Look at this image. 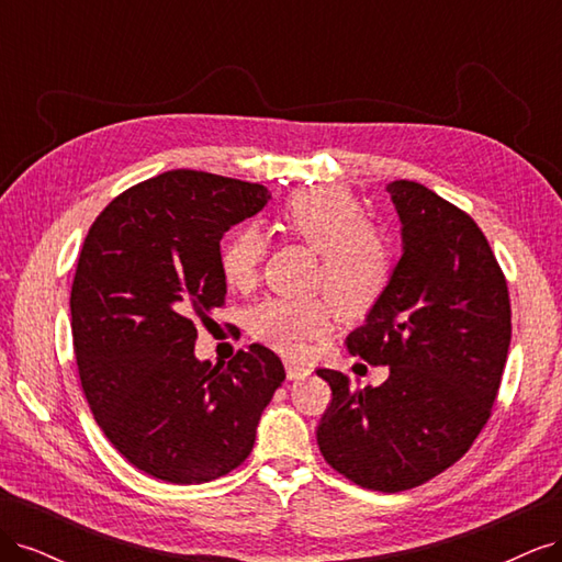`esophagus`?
<instances>
[{"mask_svg":"<svg viewBox=\"0 0 562 562\" xmlns=\"http://www.w3.org/2000/svg\"><path fill=\"white\" fill-rule=\"evenodd\" d=\"M310 372H312L310 366L297 363V361H285V375H288V380H302V378H307Z\"/></svg>","mask_w":562,"mask_h":562,"instance_id":"esophagus-1","label":"esophagus"}]
</instances>
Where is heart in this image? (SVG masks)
Here are the masks:
<instances>
[{
    "instance_id": "b5f03b06",
    "label": "heart",
    "mask_w": 562,
    "mask_h": 562,
    "mask_svg": "<svg viewBox=\"0 0 562 562\" xmlns=\"http://www.w3.org/2000/svg\"><path fill=\"white\" fill-rule=\"evenodd\" d=\"M277 227L318 252L314 283L328 293L267 297L250 310L248 330L271 349L300 356L330 328L335 310L359 316L382 297L394 274V252L386 234L368 223L361 203L337 187H310L288 196ZM262 258V234L250 225L234 229L220 248V274L229 291H250Z\"/></svg>"
}]
</instances>
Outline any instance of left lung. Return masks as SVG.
Returning a JSON list of instances; mask_svg holds the SVG:
<instances>
[{
    "mask_svg": "<svg viewBox=\"0 0 562 562\" xmlns=\"http://www.w3.org/2000/svg\"><path fill=\"white\" fill-rule=\"evenodd\" d=\"M403 255L347 349L389 366L380 386L333 391L316 429L326 462L351 483L403 492L443 473L490 419L512 345L504 271L471 215L413 180L386 184Z\"/></svg>",
    "mask_w": 562,
    "mask_h": 562,
    "instance_id": "left-lung-1",
    "label": "left lung"
}]
</instances>
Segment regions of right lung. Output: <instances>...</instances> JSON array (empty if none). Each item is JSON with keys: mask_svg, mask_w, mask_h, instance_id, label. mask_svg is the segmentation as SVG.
<instances>
[{"mask_svg": "<svg viewBox=\"0 0 562 562\" xmlns=\"http://www.w3.org/2000/svg\"><path fill=\"white\" fill-rule=\"evenodd\" d=\"M269 199L258 182L168 171L119 194L83 241L70 295L83 396L110 443L159 481L209 483L239 467L285 380L262 345L227 366L194 356V321L227 295L220 239Z\"/></svg>", "mask_w": 562, "mask_h": 562, "instance_id": "add662e5", "label": "right lung"}]
</instances>
